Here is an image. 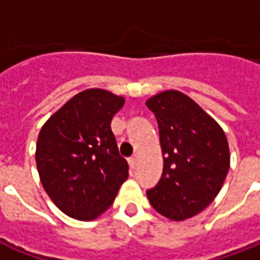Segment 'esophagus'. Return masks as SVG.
<instances>
[{
  "label": "esophagus",
  "mask_w": 260,
  "mask_h": 260,
  "mask_svg": "<svg viewBox=\"0 0 260 260\" xmlns=\"http://www.w3.org/2000/svg\"><path fill=\"white\" fill-rule=\"evenodd\" d=\"M128 163H129L131 170H134L136 167V157H129L128 158Z\"/></svg>",
  "instance_id": "esophagus-1"
}]
</instances>
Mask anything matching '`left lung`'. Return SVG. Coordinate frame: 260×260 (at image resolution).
<instances>
[{
	"mask_svg": "<svg viewBox=\"0 0 260 260\" xmlns=\"http://www.w3.org/2000/svg\"><path fill=\"white\" fill-rule=\"evenodd\" d=\"M157 119L164 167L147 189L153 209L170 220L202 212L223 186L230 169L227 138L220 125L192 99L167 90L146 102Z\"/></svg>",
	"mask_w": 260,
	"mask_h": 260,
	"instance_id": "8db88e82",
	"label": "left lung"
}]
</instances>
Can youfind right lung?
<instances>
[{
  "label": "right lung",
  "instance_id": "add662e5",
  "mask_svg": "<svg viewBox=\"0 0 260 260\" xmlns=\"http://www.w3.org/2000/svg\"><path fill=\"white\" fill-rule=\"evenodd\" d=\"M124 99L102 89L80 91L39 134L36 164L44 189L69 217L93 220L113 205L128 163L111 131Z\"/></svg>",
  "mask_w": 260,
  "mask_h": 260
}]
</instances>
